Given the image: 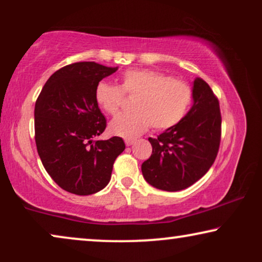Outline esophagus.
<instances>
[{"instance_id": "esophagus-1", "label": "esophagus", "mask_w": 262, "mask_h": 262, "mask_svg": "<svg viewBox=\"0 0 262 262\" xmlns=\"http://www.w3.org/2000/svg\"><path fill=\"white\" fill-rule=\"evenodd\" d=\"M134 143H136V139H125V144H126L127 146L132 145Z\"/></svg>"}]
</instances>
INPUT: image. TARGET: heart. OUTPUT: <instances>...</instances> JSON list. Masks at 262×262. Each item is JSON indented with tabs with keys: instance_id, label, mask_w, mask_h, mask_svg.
Wrapping results in <instances>:
<instances>
[{
	"instance_id": "b5f03b06",
	"label": "heart",
	"mask_w": 262,
	"mask_h": 262,
	"mask_svg": "<svg viewBox=\"0 0 262 262\" xmlns=\"http://www.w3.org/2000/svg\"><path fill=\"white\" fill-rule=\"evenodd\" d=\"M125 95L136 99L135 113L121 114L110 124L111 134L136 138L151 126L163 131L184 119L192 103L193 92L187 82L154 70H127L120 85L101 82L96 85L95 99L111 116H117L125 103Z\"/></svg>"
}]
</instances>
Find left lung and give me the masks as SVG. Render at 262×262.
<instances>
[{
	"label": "left lung",
	"instance_id": "8db88e82",
	"mask_svg": "<svg viewBox=\"0 0 262 262\" xmlns=\"http://www.w3.org/2000/svg\"><path fill=\"white\" fill-rule=\"evenodd\" d=\"M193 105L180 123L149 138L152 154L142 163L154 187L177 192L203 178L216 160L221 143L220 102L203 78L193 82Z\"/></svg>",
	"mask_w": 262,
	"mask_h": 262
}]
</instances>
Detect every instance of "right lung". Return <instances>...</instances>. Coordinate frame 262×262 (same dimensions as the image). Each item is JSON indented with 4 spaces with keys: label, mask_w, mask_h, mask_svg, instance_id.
Here are the masks:
<instances>
[{
    "label": "right lung",
    "mask_w": 262,
    "mask_h": 262,
    "mask_svg": "<svg viewBox=\"0 0 262 262\" xmlns=\"http://www.w3.org/2000/svg\"><path fill=\"white\" fill-rule=\"evenodd\" d=\"M118 68L78 62L46 81L34 107L35 144L42 166L64 191L89 195L105 188L123 138L95 141L106 128L95 99L99 82Z\"/></svg>",
    "instance_id": "obj_1"
}]
</instances>
